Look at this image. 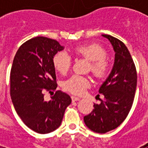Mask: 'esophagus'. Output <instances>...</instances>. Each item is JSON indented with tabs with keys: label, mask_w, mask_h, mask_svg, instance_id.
I'll use <instances>...</instances> for the list:
<instances>
[{
	"label": "esophagus",
	"mask_w": 148,
	"mask_h": 148,
	"mask_svg": "<svg viewBox=\"0 0 148 148\" xmlns=\"http://www.w3.org/2000/svg\"><path fill=\"white\" fill-rule=\"evenodd\" d=\"M71 100L72 101H77L80 100V98L77 97H75V96H71Z\"/></svg>",
	"instance_id": "34e87169"
}]
</instances>
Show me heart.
<instances>
[{
	"label": "heart",
	"mask_w": 148,
	"mask_h": 148,
	"mask_svg": "<svg viewBox=\"0 0 148 148\" xmlns=\"http://www.w3.org/2000/svg\"><path fill=\"white\" fill-rule=\"evenodd\" d=\"M74 53L80 58L89 60L88 71L99 80L105 78L110 71V63L107 58V51L101 45L91 43L76 47ZM54 68L61 74H66L71 68V57L66 52L60 51L55 53L52 59ZM90 86V81L88 77L73 75L64 83V89L73 95H81Z\"/></svg>",
	"instance_id": "heart-1"
}]
</instances>
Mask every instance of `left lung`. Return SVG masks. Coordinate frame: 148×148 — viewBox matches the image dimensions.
I'll use <instances>...</instances> for the list:
<instances>
[{"label":"left lung","instance_id":"left-lung-1","mask_svg":"<svg viewBox=\"0 0 148 148\" xmlns=\"http://www.w3.org/2000/svg\"><path fill=\"white\" fill-rule=\"evenodd\" d=\"M103 36L114 47V64L99 90L104 97L100 100V104L95 103V109L84 117L88 128L100 134L117 128L126 119L133 104L138 80L135 64L125 45L114 37Z\"/></svg>","mask_w":148,"mask_h":148}]
</instances>
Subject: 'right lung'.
<instances>
[{
	"label": "right lung",
	"mask_w": 148,
	"mask_h": 148,
	"mask_svg": "<svg viewBox=\"0 0 148 148\" xmlns=\"http://www.w3.org/2000/svg\"><path fill=\"white\" fill-rule=\"evenodd\" d=\"M63 47L56 40L36 37L17 50L10 75V93L16 112L24 124L38 134L52 132L60 126L71 103L58 87L52 59ZM46 92L53 94L49 101ZM55 94H53V92Z\"/></svg>",
	"instance_id": "right-lung-1"
}]
</instances>
